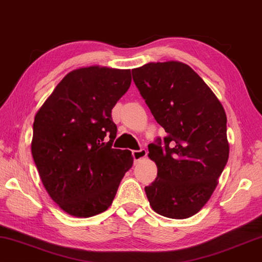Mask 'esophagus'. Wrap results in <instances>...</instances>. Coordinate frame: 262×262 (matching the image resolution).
Masks as SVG:
<instances>
[{
    "mask_svg": "<svg viewBox=\"0 0 262 262\" xmlns=\"http://www.w3.org/2000/svg\"><path fill=\"white\" fill-rule=\"evenodd\" d=\"M132 154H133V159H134V162H136V161H139V160L146 158V156H147V150L146 149L133 150Z\"/></svg>",
    "mask_w": 262,
    "mask_h": 262,
    "instance_id": "34e87169",
    "label": "esophagus"
}]
</instances>
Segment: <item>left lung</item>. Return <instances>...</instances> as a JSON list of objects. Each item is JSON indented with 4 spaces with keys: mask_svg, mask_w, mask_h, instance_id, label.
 <instances>
[{
    "mask_svg": "<svg viewBox=\"0 0 262 262\" xmlns=\"http://www.w3.org/2000/svg\"><path fill=\"white\" fill-rule=\"evenodd\" d=\"M133 80L166 138L148 146L158 177L144 192L154 212L187 219L204 207L228 161L227 118L205 81L182 62H150Z\"/></svg>",
    "mask_w": 262,
    "mask_h": 262,
    "instance_id": "8db88e82",
    "label": "left lung"
}]
</instances>
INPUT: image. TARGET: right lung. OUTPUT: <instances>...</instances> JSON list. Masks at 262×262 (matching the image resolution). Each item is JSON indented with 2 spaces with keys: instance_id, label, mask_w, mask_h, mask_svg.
Segmentation results:
<instances>
[{
  "instance_id": "add662e5",
  "label": "right lung",
  "mask_w": 262,
  "mask_h": 262,
  "mask_svg": "<svg viewBox=\"0 0 262 262\" xmlns=\"http://www.w3.org/2000/svg\"><path fill=\"white\" fill-rule=\"evenodd\" d=\"M130 82L129 69H75L35 115L34 162L50 198L70 215L107 210L133 165L132 151L112 148L118 130L112 109Z\"/></svg>"
}]
</instances>
